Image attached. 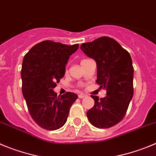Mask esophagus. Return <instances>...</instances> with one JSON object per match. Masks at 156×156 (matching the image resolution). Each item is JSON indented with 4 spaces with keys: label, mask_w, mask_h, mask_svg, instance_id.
<instances>
[{
    "label": "esophagus",
    "mask_w": 156,
    "mask_h": 156,
    "mask_svg": "<svg viewBox=\"0 0 156 156\" xmlns=\"http://www.w3.org/2000/svg\"><path fill=\"white\" fill-rule=\"evenodd\" d=\"M86 97V95H85V94H79L78 95V98H80V99H82V98H85Z\"/></svg>",
    "instance_id": "1"
}]
</instances>
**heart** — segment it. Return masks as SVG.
Listing matches in <instances>:
<instances>
[{"label": "heart", "instance_id": "1", "mask_svg": "<svg viewBox=\"0 0 156 156\" xmlns=\"http://www.w3.org/2000/svg\"><path fill=\"white\" fill-rule=\"evenodd\" d=\"M83 61H84V60H83Z\"/></svg>", "mask_w": 156, "mask_h": 156}]
</instances>
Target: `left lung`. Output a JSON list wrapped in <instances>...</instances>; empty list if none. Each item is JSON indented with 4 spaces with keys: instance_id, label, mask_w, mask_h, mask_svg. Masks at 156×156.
Masks as SVG:
<instances>
[{
    "instance_id": "8db88e82",
    "label": "left lung",
    "mask_w": 156,
    "mask_h": 156,
    "mask_svg": "<svg viewBox=\"0 0 156 156\" xmlns=\"http://www.w3.org/2000/svg\"><path fill=\"white\" fill-rule=\"evenodd\" d=\"M81 50L97 66L96 83L106 90L99 100L91 95L94 106L88 110V120L98 128H109L121 121L134 95V68L130 54L115 40L107 36L82 43Z\"/></svg>"
}]
</instances>
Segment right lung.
I'll return each mask as SVG.
<instances>
[{"mask_svg":"<svg viewBox=\"0 0 156 156\" xmlns=\"http://www.w3.org/2000/svg\"><path fill=\"white\" fill-rule=\"evenodd\" d=\"M78 46L45 40L35 45L24 57L22 94L31 116L42 128L54 130L63 127L78 98L73 92L57 95L54 88L64 77L68 59Z\"/></svg>","mask_w":156,"mask_h":156,"instance_id":"obj_1","label":"right lung"}]
</instances>
